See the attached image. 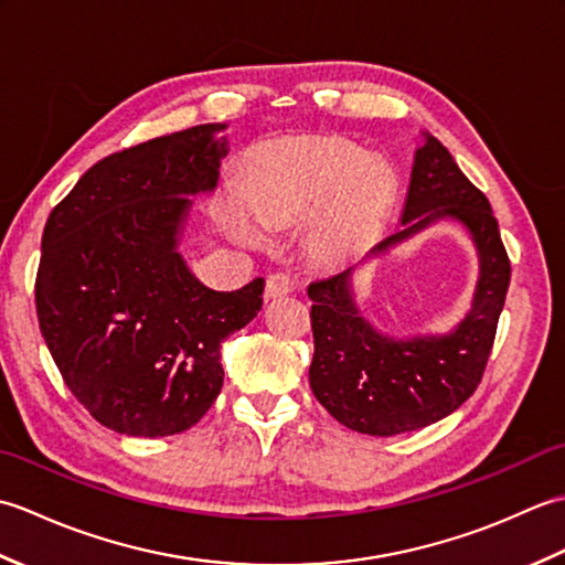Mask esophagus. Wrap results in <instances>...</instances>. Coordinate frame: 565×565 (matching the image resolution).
I'll return each mask as SVG.
<instances>
[{
	"mask_svg": "<svg viewBox=\"0 0 565 565\" xmlns=\"http://www.w3.org/2000/svg\"><path fill=\"white\" fill-rule=\"evenodd\" d=\"M296 289V279L286 271H274L267 276V286H264V296L267 298H279L291 294Z\"/></svg>",
	"mask_w": 565,
	"mask_h": 565,
	"instance_id": "1",
	"label": "esophagus"
}]
</instances>
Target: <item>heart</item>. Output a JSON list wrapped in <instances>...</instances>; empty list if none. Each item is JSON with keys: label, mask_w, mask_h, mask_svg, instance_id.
<instances>
[{"label": "heart", "mask_w": 565, "mask_h": 565, "mask_svg": "<svg viewBox=\"0 0 565 565\" xmlns=\"http://www.w3.org/2000/svg\"><path fill=\"white\" fill-rule=\"evenodd\" d=\"M393 194L388 164L366 160L354 142L338 136L286 138L249 160L245 201L231 191L223 201V221L237 237L257 243L262 235L249 213L267 231H279L330 205L313 247L322 259H338L374 233Z\"/></svg>", "instance_id": "heart-1"}]
</instances>
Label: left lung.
Masks as SVG:
<instances>
[{"label":"left lung","instance_id":"left-lung-1","mask_svg":"<svg viewBox=\"0 0 565 565\" xmlns=\"http://www.w3.org/2000/svg\"><path fill=\"white\" fill-rule=\"evenodd\" d=\"M439 218L463 223L481 257L471 313L449 334L393 340L371 328L354 306L352 269L308 286L316 342L310 388L338 423L362 435L393 437L437 423L471 398L483 379L510 286V257L483 191L468 182L435 136L425 134V146L415 152L403 227L371 255Z\"/></svg>","mask_w":565,"mask_h":565}]
</instances>
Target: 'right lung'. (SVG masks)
<instances>
[{
    "label": "right lung",
    "mask_w": 565,
    "mask_h": 565,
    "mask_svg": "<svg viewBox=\"0 0 565 565\" xmlns=\"http://www.w3.org/2000/svg\"><path fill=\"white\" fill-rule=\"evenodd\" d=\"M223 128L114 152L47 215L35 274L43 340L72 395L118 435L196 425L223 386L221 342L262 308L264 279L213 291L177 252L189 196L218 182Z\"/></svg>",
    "instance_id": "1"
}]
</instances>
